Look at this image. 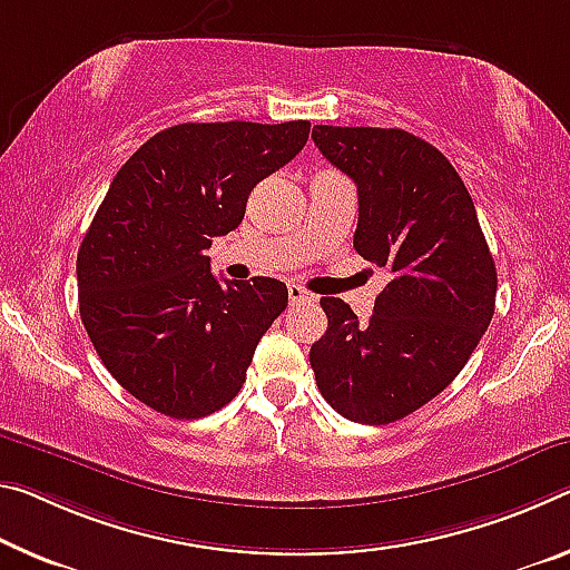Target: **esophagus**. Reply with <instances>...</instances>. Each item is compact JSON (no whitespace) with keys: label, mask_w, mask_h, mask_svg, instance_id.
<instances>
[{"label":"esophagus","mask_w":570,"mask_h":570,"mask_svg":"<svg viewBox=\"0 0 570 570\" xmlns=\"http://www.w3.org/2000/svg\"><path fill=\"white\" fill-rule=\"evenodd\" d=\"M288 302H292V306L294 304H314V302H317V296L309 294L302 286H294L292 284V286H288Z\"/></svg>","instance_id":"34e87169"}]
</instances>
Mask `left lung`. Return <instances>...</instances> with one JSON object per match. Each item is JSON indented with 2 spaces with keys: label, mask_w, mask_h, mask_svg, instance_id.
Segmentation results:
<instances>
[{
  "label": "left lung",
  "mask_w": 570,
  "mask_h": 570,
  "mask_svg": "<svg viewBox=\"0 0 570 570\" xmlns=\"http://www.w3.org/2000/svg\"><path fill=\"white\" fill-rule=\"evenodd\" d=\"M312 139L357 185L355 250L391 282L367 322L322 296L330 324L309 363L334 411L383 426L462 373L492 322L494 261L472 195L429 141L403 129L322 124Z\"/></svg>",
  "instance_id": "obj_1"
}]
</instances>
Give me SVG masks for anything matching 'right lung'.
<instances>
[{"instance_id": "right-lung-1", "label": "right lung", "mask_w": 570, "mask_h": 570, "mask_svg": "<svg viewBox=\"0 0 570 570\" xmlns=\"http://www.w3.org/2000/svg\"><path fill=\"white\" fill-rule=\"evenodd\" d=\"M306 139L309 121L179 124L116 171L78 250L80 320L108 373L157 413L203 419L236 399L286 309V284H220L205 250Z\"/></svg>"}]
</instances>
